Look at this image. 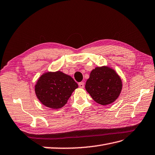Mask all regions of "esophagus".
Returning <instances> with one entry per match:
<instances>
[{"mask_svg":"<svg viewBox=\"0 0 155 155\" xmlns=\"http://www.w3.org/2000/svg\"><path fill=\"white\" fill-rule=\"evenodd\" d=\"M78 86L80 88H84V83L83 82H81L78 83Z\"/></svg>","mask_w":155,"mask_h":155,"instance_id":"obj_1","label":"esophagus"}]
</instances>
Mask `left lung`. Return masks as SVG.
<instances>
[{"mask_svg":"<svg viewBox=\"0 0 155 155\" xmlns=\"http://www.w3.org/2000/svg\"><path fill=\"white\" fill-rule=\"evenodd\" d=\"M85 88L96 102L106 106L117 98L122 88V82L112 69L107 67H96L91 71Z\"/></svg>","mask_w":155,"mask_h":155,"instance_id":"1","label":"left lung"}]
</instances>
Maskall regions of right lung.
Segmentation results:
<instances>
[{"mask_svg": "<svg viewBox=\"0 0 155 155\" xmlns=\"http://www.w3.org/2000/svg\"><path fill=\"white\" fill-rule=\"evenodd\" d=\"M77 88V83L69 75L61 71L48 72L39 78L35 86V92L44 106L59 109L65 105Z\"/></svg>", "mask_w": 155, "mask_h": 155, "instance_id": "1", "label": "right lung"}]
</instances>
